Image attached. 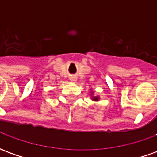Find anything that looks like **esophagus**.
<instances>
[{
  "label": "esophagus",
  "instance_id": "1",
  "mask_svg": "<svg viewBox=\"0 0 157 157\" xmlns=\"http://www.w3.org/2000/svg\"><path fill=\"white\" fill-rule=\"evenodd\" d=\"M70 80H71V82H75V81H76V77H75V76H71V77L70 78Z\"/></svg>",
  "mask_w": 157,
  "mask_h": 157
}]
</instances>
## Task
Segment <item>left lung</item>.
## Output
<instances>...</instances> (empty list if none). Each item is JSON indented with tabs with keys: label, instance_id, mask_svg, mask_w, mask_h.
I'll list each match as a JSON object with an SVG mask.
<instances>
[{
	"label": "left lung",
	"instance_id": "obj_1",
	"mask_svg": "<svg viewBox=\"0 0 157 157\" xmlns=\"http://www.w3.org/2000/svg\"><path fill=\"white\" fill-rule=\"evenodd\" d=\"M92 98H93L94 101H98V100L99 99V98H98V97H92Z\"/></svg>",
	"mask_w": 157,
	"mask_h": 157
}]
</instances>
